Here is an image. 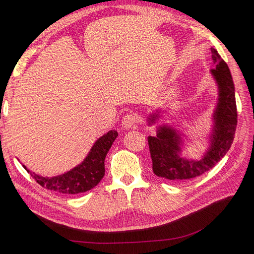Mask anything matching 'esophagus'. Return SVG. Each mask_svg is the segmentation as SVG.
<instances>
[{"label": "esophagus", "mask_w": 254, "mask_h": 254, "mask_svg": "<svg viewBox=\"0 0 254 254\" xmlns=\"http://www.w3.org/2000/svg\"><path fill=\"white\" fill-rule=\"evenodd\" d=\"M139 117L135 113H127L123 118V126L126 128H136L138 127Z\"/></svg>", "instance_id": "esophagus-1"}]
</instances>
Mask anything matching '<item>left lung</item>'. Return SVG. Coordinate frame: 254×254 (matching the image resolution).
Returning a JSON list of instances; mask_svg holds the SVG:
<instances>
[{
	"label": "left lung",
	"mask_w": 254,
	"mask_h": 254,
	"mask_svg": "<svg viewBox=\"0 0 254 254\" xmlns=\"http://www.w3.org/2000/svg\"><path fill=\"white\" fill-rule=\"evenodd\" d=\"M216 68L211 72L219 86V102L215 111V127L211 147L198 162L186 161L179 156V137L167 127H161L156 137H148V145L154 174L166 180L185 182L201 176L214 167L233 144L238 124L235 86L230 69L218 52L212 48Z\"/></svg>",
	"instance_id": "obj_1"
}]
</instances>
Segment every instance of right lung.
<instances>
[{"instance_id": "right-lung-1", "label": "right lung", "mask_w": 254, "mask_h": 254, "mask_svg": "<svg viewBox=\"0 0 254 254\" xmlns=\"http://www.w3.org/2000/svg\"><path fill=\"white\" fill-rule=\"evenodd\" d=\"M116 130H110L101 137L84 161L73 170L57 177H41L22 167L45 190L64 194H77L90 190L99 184L105 175V158L117 137Z\"/></svg>"}]
</instances>
